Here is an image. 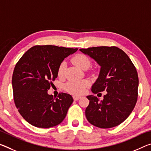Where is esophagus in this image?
Returning a JSON list of instances; mask_svg holds the SVG:
<instances>
[{
	"instance_id": "esophagus-1",
	"label": "esophagus",
	"mask_w": 151,
	"mask_h": 151,
	"mask_svg": "<svg viewBox=\"0 0 151 151\" xmlns=\"http://www.w3.org/2000/svg\"><path fill=\"white\" fill-rule=\"evenodd\" d=\"M81 98V97L79 96H73V99L75 100V101H77V100H78Z\"/></svg>"
}]
</instances>
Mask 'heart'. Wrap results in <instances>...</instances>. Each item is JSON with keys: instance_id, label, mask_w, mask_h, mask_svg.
<instances>
[{"instance_id": "b5f03b06", "label": "heart", "mask_w": 151, "mask_h": 151, "mask_svg": "<svg viewBox=\"0 0 151 151\" xmlns=\"http://www.w3.org/2000/svg\"><path fill=\"white\" fill-rule=\"evenodd\" d=\"M72 63L81 69H87L91 64L89 58L85 54H78L72 58ZM66 68L65 63H62L58 67V76L60 78H63L64 75V70ZM89 86V82L88 81H70L64 85V89L71 94L80 95L85 93L86 88Z\"/></svg>"}]
</instances>
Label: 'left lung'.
Segmentation results:
<instances>
[{"instance_id": "8db88e82", "label": "left lung", "mask_w": 151, "mask_h": 151, "mask_svg": "<svg viewBox=\"0 0 151 151\" xmlns=\"http://www.w3.org/2000/svg\"><path fill=\"white\" fill-rule=\"evenodd\" d=\"M101 66L99 75L92 86L93 93L106 91L104 99L88 95L85 116L92 125L109 128L122 123L130 116L138 98V76L128 56L116 46L80 49Z\"/></svg>"}]
</instances>
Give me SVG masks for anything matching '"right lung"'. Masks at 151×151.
<instances>
[{"label": "right lung", "mask_w": 151, "mask_h": 151, "mask_svg": "<svg viewBox=\"0 0 151 151\" xmlns=\"http://www.w3.org/2000/svg\"><path fill=\"white\" fill-rule=\"evenodd\" d=\"M77 50L52 45H35L16 64L12 78L14 102L21 116L32 126L51 128L65 118L73 97L61 93L55 98L47 94V90L58 76L60 64Z\"/></svg>", "instance_id": "right-lung-1"}]
</instances>
